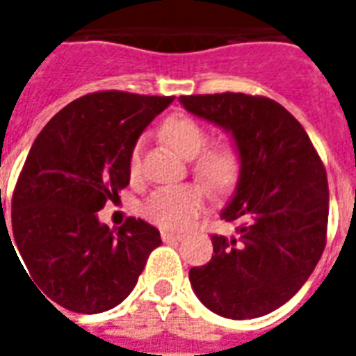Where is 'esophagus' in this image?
<instances>
[{
  "mask_svg": "<svg viewBox=\"0 0 356 356\" xmlns=\"http://www.w3.org/2000/svg\"><path fill=\"white\" fill-rule=\"evenodd\" d=\"M185 238V234H179V232H170L162 231V240L163 242H179V240Z\"/></svg>",
  "mask_w": 356,
  "mask_h": 356,
  "instance_id": "34e87169",
  "label": "esophagus"
}]
</instances>
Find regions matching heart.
<instances>
[{
	"instance_id": "1",
	"label": "heart",
	"mask_w": 356,
	"mask_h": 356,
	"mask_svg": "<svg viewBox=\"0 0 356 356\" xmlns=\"http://www.w3.org/2000/svg\"><path fill=\"white\" fill-rule=\"evenodd\" d=\"M163 139L185 158H193V171L213 193H227L240 177L238 150L231 143H217L208 147V129L188 116H171L162 125ZM140 145L133 148L129 158L131 175L139 173ZM206 194L194 183L175 186H160L150 193L143 204V216L150 223L165 231H183L204 209Z\"/></svg>"
}]
</instances>
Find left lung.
Returning <instances> with one entry per match:
<instances>
[{
  "label": "left lung",
  "mask_w": 356,
  "mask_h": 356,
  "mask_svg": "<svg viewBox=\"0 0 356 356\" xmlns=\"http://www.w3.org/2000/svg\"><path fill=\"white\" fill-rule=\"evenodd\" d=\"M179 101L231 133L242 160L234 196L221 211L236 234L211 236L213 255L191 268V286L225 318L268 314L298 293L326 246L324 163L303 125L273 99L216 93Z\"/></svg>",
  "instance_id": "8db88e82"
}]
</instances>
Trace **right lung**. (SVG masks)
Returning <instances> with one entry per match:
<instances>
[{
  "instance_id": "1",
  "label": "right lung",
  "mask_w": 356,
  "mask_h": 356,
  "mask_svg": "<svg viewBox=\"0 0 356 356\" xmlns=\"http://www.w3.org/2000/svg\"><path fill=\"white\" fill-rule=\"evenodd\" d=\"M171 102L97 91L66 104L35 137L13 193L9 240L47 301L95 314L135 288L150 252L162 244L160 231L135 217L112 231L97 211L129 185L135 143Z\"/></svg>"
}]
</instances>
